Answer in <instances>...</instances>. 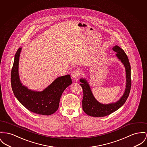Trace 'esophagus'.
I'll use <instances>...</instances> for the list:
<instances>
[{
  "label": "esophagus",
  "mask_w": 147,
  "mask_h": 147,
  "mask_svg": "<svg viewBox=\"0 0 147 147\" xmlns=\"http://www.w3.org/2000/svg\"><path fill=\"white\" fill-rule=\"evenodd\" d=\"M80 75V73L78 72V71H72L71 73V77L73 78H78V76H79Z\"/></svg>",
  "instance_id": "1"
}]
</instances>
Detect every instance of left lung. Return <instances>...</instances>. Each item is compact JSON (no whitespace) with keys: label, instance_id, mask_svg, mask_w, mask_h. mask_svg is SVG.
I'll return each mask as SVG.
<instances>
[{"label":"left lung","instance_id":"left-lung-1","mask_svg":"<svg viewBox=\"0 0 147 147\" xmlns=\"http://www.w3.org/2000/svg\"><path fill=\"white\" fill-rule=\"evenodd\" d=\"M116 57L121 61L125 69L126 72V86L124 93L120 98L115 102L108 104L100 103L94 96L91 90L88 82L85 78L80 79L83 92L84 97L82 99V109L89 116L93 117H103L110 115L117 111L125 102L131 88V67L127 56L124 50L118 46L113 47Z\"/></svg>","mask_w":147,"mask_h":147}]
</instances>
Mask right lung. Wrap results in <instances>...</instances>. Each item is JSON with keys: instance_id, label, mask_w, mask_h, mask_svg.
<instances>
[{"instance_id": "obj_1", "label": "right lung", "mask_w": 147, "mask_h": 147, "mask_svg": "<svg viewBox=\"0 0 147 147\" xmlns=\"http://www.w3.org/2000/svg\"><path fill=\"white\" fill-rule=\"evenodd\" d=\"M22 47L17 50L11 72V85L15 96L21 104L34 113L49 115L59 109L61 96L72 84L69 75L59 77L42 91L30 90L22 84L19 75V60Z\"/></svg>"}]
</instances>
